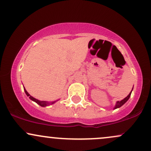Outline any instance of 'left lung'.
<instances>
[{
	"instance_id": "obj_1",
	"label": "left lung",
	"mask_w": 151,
	"mask_h": 151,
	"mask_svg": "<svg viewBox=\"0 0 151 151\" xmlns=\"http://www.w3.org/2000/svg\"><path fill=\"white\" fill-rule=\"evenodd\" d=\"M131 92H130V93L129 95H128L127 96H126V97L125 98V99H124L123 100H121V101H117L116 102V106H115V107H114V109H117V108H119V107H121V106H123L124 104L126 103V101H128V100H129V99L130 98V96H131Z\"/></svg>"
}]
</instances>
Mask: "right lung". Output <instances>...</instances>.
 Returning a JSON list of instances; mask_svg holds the SVG:
<instances>
[{"label": "right lung", "instance_id": "right-lung-1", "mask_svg": "<svg viewBox=\"0 0 151 151\" xmlns=\"http://www.w3.org/2000/svg\"><path fill=\"white\" fill-rule=\"evenodd\" d=\"M24 90H25V92L26 94H27V96H29V98H30L31 100H32V101H34L35 102H36V103H37V104H39L40 106H46L48 104V102H47V101H39V100L36 99H35V98L32 97V96H31L28 93H27V91H26L25 89V87H24ZM53 103H55V102H52V104H53Z\"/></svg>", "mask_w": 151, "mask_h": 151}]
</instances>
